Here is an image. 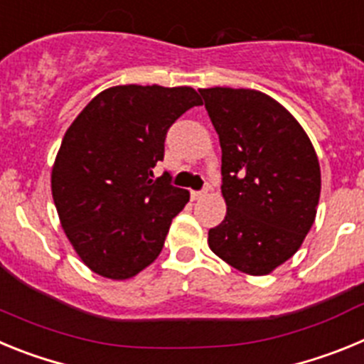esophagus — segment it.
Instances as JSON below:
<instances>
[{
    "instance_id": "1",
    "label": "esophagus",
    "mask_w": 364,
    "mask_h": 364,
    "mask_svg": "<svg viewBox=\"0 0 364 364\" xmlns=\"http://www.w3.org/2000/svg\"><path fill=\"white\" fill-rule=\"evenodd\" d=\"M202 197H205V191H191L193 200H200Z\"/></svg>"
}]
</instances>
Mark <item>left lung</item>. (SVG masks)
Wrapping results in <instances>:
<instances>
[{
	"instance_id": "left-lung-1",
	"label": "left lung",
	"mask_w": 364,
	"mask_h": 364,
	"mask_svg": "<svg viewBox=\"0 0 364 364\" xmlns=\"http://www.w3.org/2000/svg\"><path fill=\"white\" fill-rule=\"evenodd\" d=\"M220 140L226 217L208 233L211 252L247 275L294 257L317 215L321 167L306 131L255 89H198Z\"/></svg>"
}]
</instances>
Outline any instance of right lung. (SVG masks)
Here are the masks:
<instances>
[{
  "instance_id": "add662e5",
  "label": "right lung",
  "mask_w": 364,
  "mask_h": 364,
  "mask_svg": "<svg viewBox=\"0 0 364 364\" xmlns=\"http://www.w3.org/2000/svg\"><path fill=\"white\" fill-rule=\"evenodd\" d=\"M202 105L193 87L117 85L74 118L50 173L70 246L91 272L127 281L153 264L188 189L154 178L173 122Z\"/></svg>"
}]
</instances>
